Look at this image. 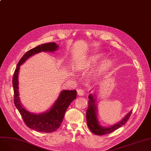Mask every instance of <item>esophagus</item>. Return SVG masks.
<instances>
[{
	"instance_id": "esophagus-1",
	"label": "esophagus",
	"mask_w": 151,
	"mask_h": 151,
	"mask_svg": "<svg viewBox=\"0 0 151 151\" xmlns=\"http://www.w3.org/2000/svg\"><path fill=\"white\" fill-rule=\"evenodd\" d=\"M77 93L80 96H84V91L83 89H78L77 90Z\"/></svg>"
}]
</instances>
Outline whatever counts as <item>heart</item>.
Returning a JSON list of instances; mask_svg holds the SVG:
<instances>
[{"label": "heart", "instance_id": "b5f03b06", "mask_svg": "<svg viewBox=\"0 0 151 151\" xmlns=\"http://www.w3.org/2000/svg\"><path fill=\"white\" fill-rule=\"evenodd\" d=\"M102 57V54L99 53L96 54H93L88 57H85L78 61V68L79 69H85L88 67H91L92 65L96 63ZM112 63V61L110 59L106 58L103 60L97 68L96 70V73H101L108 68Z\"/></svg>", "mask_w": 151, "mask_h": 151}]
</instances>
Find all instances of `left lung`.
I'll return each instance as SVG.
<instances>
[{"label": "left lung", "mask_w": 151, "mask_h": 151, "mask_svg": "<svg viewBox=\"0 0 151 151\" xmlns=\"http://www.w3.org/2000/svg\"><path fill=\"white\" fill-rule=\"evenodd\" d=\"M89 99L88 108L86 111L87 124H88V126L90 130L97 135H104V134H108L120 128L121 127L127 122L132 112V111H130L118 123L110 126L109 127H104L101 126L97 118V108L96 104V100H95L93 94H89Z\"/></svg>", "instance_id": "8db88e82"}]
</instances>
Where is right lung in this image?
<instances>
[{
	"mask_svg": "<svg viewBox=\"0 0 151 151\" xmlns=\"http://www.w3.org/2000/svg\"><path fill=\"white\" fill-rule=\"evenodd\" d=\"M59 46L55 43H45L28 51L19 60L13 77L14 91V104L21 114L22 119L29 128L34 130L51 133L56 130L60 126L64 117L66 110L71 101L76 97V91L63 90L52 107L47 111L35 114L29 112L22 106L20 103L18 91V74L20 65L28 58L40 52H54L57 50Z\"/></svg>",
	"mask_w": 151,
	"mask_h": 151,
	"instance_id": "add662e5",
	"label": "right lung"
}]
</instances>
